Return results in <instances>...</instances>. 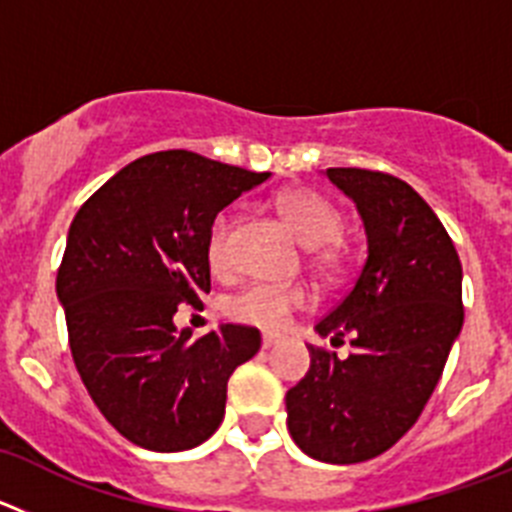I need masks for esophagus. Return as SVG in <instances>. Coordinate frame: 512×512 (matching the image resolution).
<instances>
[{
  "label": "esophagus",
  "mask_w": 512,
  "mask_h": 512,
  "mask_svg": "<svg viewBox=\"0 0 512 512\" xmlns=\"http://www.w3.org/2000/svg\"><path fill=\"white\" fill-rule=\"evenodd\" d=\"M279 343V336H271V333H266L264 338H261V348H264V351H269V348H274Z\"/></svg>",
  "instance_id": "esophagus-1"
}]
</instances>
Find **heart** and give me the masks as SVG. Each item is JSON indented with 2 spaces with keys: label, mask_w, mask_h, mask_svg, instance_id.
I'll return each mask as SVG.
<instances>
[{
  "label": "heart",
  "mask_w": 512,
  "mask_h": 512,
  "mask_svg": "<svg viewBox=\"0 0 512 512\" xmlns=\"http://www.w3.org/2000/svg\"><path fill=\"white\" fill-rule=\"evenodd\" d=\"M279 212L295 230V235L307 248L315 251V264L333 266L336 253L330 251L328 243H333L341 235V215L336 207L325 202L320 194L305 192V189H292V192L279 194ZM228 235L230 217L217 215L210 225L207 235V261L215 271L228 269ZM307 302V295L297 287H274V284H248L238 295H233L225 305L228 315L243 325H253L261 330H279L289 320V315L300 310Z\"/></svg>",
  "instance_id": "heart-1"
}]
</instances>
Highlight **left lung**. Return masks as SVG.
Segmentation results:
<instances>
[{"instance_id":"obj_1","label":"left lung","mask_w":512,"mask_h":512,"mask_svg":"<svg viewBox=\"0 0 512 512\" xmlns=\"http://www.w3.org/2000/svg\"><path fill=\"white\" fill-rule=\"evenodd\" d=\"M359 210L366 261L346 297L315 325L351 354L310 348L287 392L289 436L307 456L359 464L395 446L423 413L461 333V261L428 202L397 176L328 169Z\"/></svg>"}]
</instances>
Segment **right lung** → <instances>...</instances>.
<instances>
[{
	"label": "right lung",
	"instance_id": "right-lung-1",
	"mask_svg": "<svg viewBox=\"0 0 512 512\" xmlns=\"http://www.w3.org/2000/svg\"><path fill=\"white\" fill-rule=\"evenodd\" d=\"M192 151H158L117 171L76 212L56 295L71 356L99 413L148 451H187L217 431L228 379L259 354V330L202 338L176 310L210 292L217 212L269 179Z\"/></svg>",
	"mask_w": 512,
	"mask_h": 512
}]
</instances>
